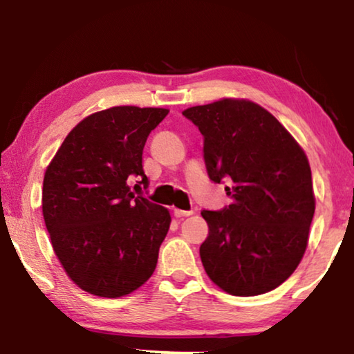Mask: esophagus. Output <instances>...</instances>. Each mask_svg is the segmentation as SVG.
<instances>
[{
    "label": "esophagus",
    "mask_w": 354,
    "mask_h": 354,
    "mask_svg": "<svg viewBox=\"0 0 354 354\" xmlns=\"http://www.w3.org/2000/svg\"><path fill=\"white\" fill-rule=\"evenodd\" d=\"M193 214V211H183V209H174V216L176 217H178V219H180V217H187V216H192Z\"/></svg>",
    "instance_id": "1"
}]
</instances>
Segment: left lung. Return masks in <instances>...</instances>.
Returning <instances> with one entry per match:
<instances>
[{
  "mask_svg": "<svg viewBox=\"0 0 354 354\" xmlns=\"http://www.w3.org/2000/svg\"><path fill=\"white\" fill-rule=\"evenodd\" d=\"M203 135L212 182H227L232 203L203 209L209 235L200 246L206 274L235 297L268 293L295 272L314 209L308 158L259 104L221 100L182 113Z\"/></svg>",
  "mask_w": 354,
  "mask_h": 354,
  "instance_id": "1",
  "label": "left lung"
}]
</instances>
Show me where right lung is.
Wrapping results in <instances>:
<instances>
[{
	"label": "right lung",
	"instance_id": "1",
	"mask_svg": "<svg viewBox=\"0 0 354 354\" xmlns=\"http://www.w3.org/2000/svg\"><path fill=\"white\" fill-rule=\"evenodd\" d=\"M162 108L115 106L67 135L43 180V217L67 275L96 297L119 298L151 277L171 214L133 190L148 188L143 148Z\"/></svg>",
	"mask_w": 354,
	"mask_h": 354
}]
</instances>
